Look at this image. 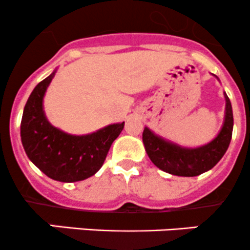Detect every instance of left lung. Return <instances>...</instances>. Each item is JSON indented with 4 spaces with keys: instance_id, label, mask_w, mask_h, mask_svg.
Instances as JSON below:
<instances>
[{
    "instance_id": "1",
    "label": "left lung",
    "mask_w": 250,
    "mask_h": 250,
    "mask_svg": "<svg viewBox=\"0 0 250 250\" xmlns=\"http://www.w3.org/2000/svg\"><path fill=\"white\" fill-rule=\"evenodd\" d=\"M215 78L219 80L216 75ZM225 117L219 133L209 143L199 147H184L153 132L146 126L142 133L145 149L153 164L175 176L193 177L212 169L229 148L233 130V113L229 98L224 92Z\"/></svg>"
}]
</instances>
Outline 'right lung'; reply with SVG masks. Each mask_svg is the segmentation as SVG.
Instances as JSON below:
<instances>
[{"mask_svg": "<svg viewBox=\"0 0 250 250\" xmlns=\"http://www.w3.org/2000/svg\"><path fill=\"white\" fill-rule=\"evenodd\" d=\"M57 69L31 92L21 124V137L29 159L44 175L61 182L83 181L102 167L110 146L125 123L110 124L86 135H70L48 122L43 97Z\"/></svg>", "mask_w": 250, "mask_h": 250, "instance_id": "add662e5", "label": "right lung"}]
</instances>
